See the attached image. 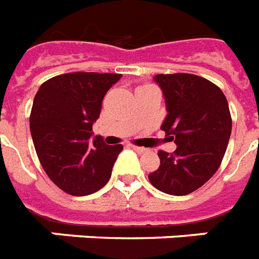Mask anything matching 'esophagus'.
Segmentation results:
<instances>
[{
	"mask_svg": "<svg viewBox=\"0 0 259 259\" xmlns=\"http://www.w3.org/2000/svg\"><path fill=\"white\" fill-rule=\"evenodd\" d=\"M131 148L134 151H136L138 154H146V152H148V150L147 148H144V147H138V146H131Z\"/></svg>",
	"mask_w": 259,
	"mask_h": 259,
	"instance_id": "obj_1",
	"label": "esophagus"
}]
</instances>
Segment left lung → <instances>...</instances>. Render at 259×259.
<instances>
[{
	"instance_id": "8db88e82",
	"label": "left lung",
	"mask_w": 259,
	"mask_h": 259,
	"mask_svg": "<svg viewBox=\"0 0 259 259\" xmlns=\"http://www.w3.org/2000/svg\"><path fill=\"white\" fill-rule=\"evenodd\" d=\"M167 116L162 124L172 154L159 151L160 165L148 175L151 185L169 195H187L217 172L231 135L226 96L206 78L190 73L156 74Z\"/></svg>"
}]
</instances>
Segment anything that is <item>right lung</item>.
Segmentation results:
<instances>
[{
  "label": "right lung",
  "mask_w": 259,
  "mask_h": 259,
  "mask_svg": "<svg viewBox=\"0 0 259 259\" xmlns=\"http://www.w3.org/2000/svg\"><path fill=\"white\" fill-rule=\"evenodd\" d=\"M119 73L73 72L49 78L37 91L30 112V134L37 156L51 181L69 195L99 191L111 178L123 146L95 136L105 94Z\"/></svg>",
  "instance_id": "1"
}]
</instances>
